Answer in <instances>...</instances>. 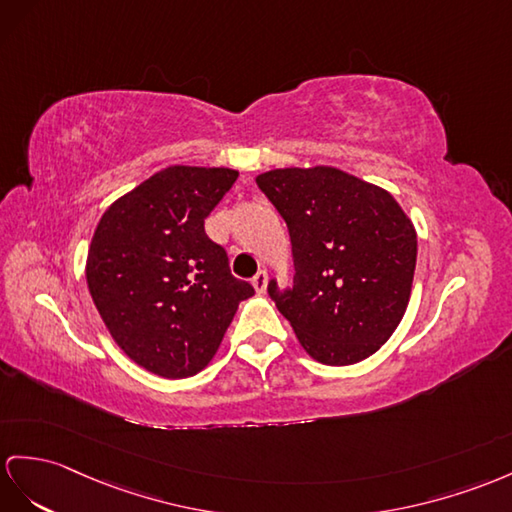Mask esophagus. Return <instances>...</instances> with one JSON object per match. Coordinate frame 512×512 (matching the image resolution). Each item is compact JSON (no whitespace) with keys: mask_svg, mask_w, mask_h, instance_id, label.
<instances>
[{"mask_svg":"<svg viewBox=\"0 0 512 512\" xmlns=\"http://www.w3.org/2000/svg\"><path fill=\"white\" fill-rule=\"evenodd\" d=\"M252 284H254V289L258 291V293H265L267 291V271L265 269H260L256 276L252 278Z\"/></svg>","mask_w":512,"mask_h":512,"instance_id":"obj_1","label":"esophagus"}]
</instances>
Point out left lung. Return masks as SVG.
<instances>
[{"instance_id":"8db88e82","label":"left lung","mask_w":512,"mask_h":512,"mask_svg":"<svg viewBox=\"0 0 512 512\" xmlns=\"http://www.w3.org/2000/svg\"><path fill=\"white\" fill-rule=\"evenodd\" d=\"M256 184L289 228L293 286L267 291L299 343L332 367L376 354L413 289V221L389 191L334 167L273 169Z\"/></svg>"}]
</instances>
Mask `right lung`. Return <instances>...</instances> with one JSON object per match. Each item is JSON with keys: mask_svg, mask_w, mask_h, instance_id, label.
I'll return each mask as SVG.
<instances>
[{"mask_svg": "<svg viewBox=\"0 0 512 512\" xmlns=\"http://www.w3.org/2000/svg\"><path fill=\"white\" fill-rule=\"evenodd\" d=\"M239 178L226 167L173 165L99 219L86 284L112 339L136 365L189 378L217 354L254 286L234 278L204 219Z\"/></svg>", "mask_w": 512, "mask_h": 512, "instance_id": "right-lung-1", "label": "right lung"}]
</instances>
